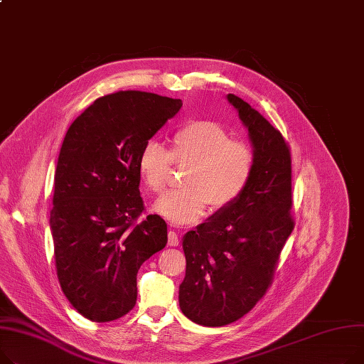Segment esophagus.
Masks as SVG:
<instances>
[{
	"label": "esophagus",
	"mask_w": 364,
	"mask_h": 364,
	"mask_svg": "<svg viewBox=\"0 0 364 364\" xmlns=\"http://www.w3.org/2000/svg\"><path fill=\"white\" fill-rule=\"evenodd\" d=\"M178 243H180L178 234H177L176 231H171V230H169V232H168V245L171 246V247H176V246H178Z\"/></svg>",
	"instance_id": "1"
}]
</instances>
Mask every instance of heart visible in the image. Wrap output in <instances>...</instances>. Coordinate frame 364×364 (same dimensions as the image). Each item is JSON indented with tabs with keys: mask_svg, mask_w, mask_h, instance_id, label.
I'll return each mask as SVG.
<instances>
[{
	"mask_svg": "<svg viewBox=\"0 0 364 364\" xmlns=\"http://www.w3.org/2000/svg\"><path fill=\"white\" fill-rule=\"evenodd\" d=\"M174 164L188 168L186 187L168 190L154 203V210L174 224L200 220L209 203L220 210L232 205L250 184L256 154L246 141L232 136L213 121H193L178 129L171 151L151 140L140 151L137 169L151 190L161 191L173 174Z\"/></svg>",
	"mask_w": 364,
	"mask_h": 364,
	"instance_id": "obj_1",
	"label": "heart"
}]
</instances>
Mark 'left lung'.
I'll list each match as a JSON object with an SVG mask.
<instances>
[{"mask_svg":"<svg viewBox=\"0 0 364 364\" xmlns=\"http://www.w3.org/2000/svg\"><path fill=\"white\" fill-rule=\"evenodd\" d=\"M227 98L249 130L256 168L243 195L183 238L180 309L203 326H225L256 306L271 287L281 250L294 230L288 143L247 102L232 93Z\"/></svg>","mask_w":364,"mask_h":364,"instance_id":"left-lung-1","label":"left lung"}]
</instances>
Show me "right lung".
<instances>
[{"instance_id":"add662e5","label":"right lung","mask_w":364,"mask_h":364,"mask_svg":"<svg viewBox=\"0 0 364 364\" xmlns=\"http://www.w3.org/2000/svg\"><path fill=\"white\" fill-rule=\"evenodd\" d=\"M181 100L140 90L105 95L68 127L60 151L50 225L67 300L92 322L127 314L137 271L168 241L159 215L144 212L137 161Z\"/></svg>"}]
</instances>
